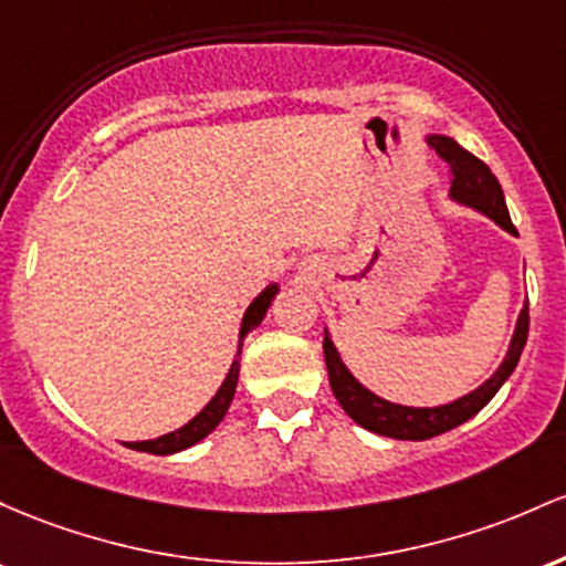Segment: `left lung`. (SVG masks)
Segmentation results:
<instances>
[{"instance_id":"obj_1","label":"left lung","mask_w":566,"mask_h":566,"mask_svg":"<svg viewBox=\"0 0 566 566\" xmlns=\"http://www.w3.org/2000/svg\"><path fill=\"white\" fill-rule=\"evenodd\" d=\"M428 144L433 146L436 155L449 165V200L457 202V206H465L484 213L486 219H492L494 224L503 227L505 232L518 234L511 221V213H507L503 187L494 179L492 170H489L479 157L471 155V151L462 149L454 138L441 136V133H428ZM526 332H530V302H524L522 313H518L511 345H507V353L503 364L497 366V371H494L484 385L475 387L473 392L441 406H406L379 398L377 392H371L364 382H358V379L353 377V371L345 366L339 350H336L328 328L326 339H323V355H326L328 382H332L336 401H339L342 409L347 411L350 420H355L360 428L371 430V433L377 436L398 438V441H424V438L441 436L447 433V430L457 428V424L468 422L492 401L494 392L507 382V377H511L513 368H516L518 358H522Z\"/></svg>"}]
</instances>
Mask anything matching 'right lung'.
<instances>
[{
	"label": "right lung",
	"mask_w": 566,
	"mask_h": 566,
	"mask_svg": "<svg viewBox=\"0 0 566 566\" xmlns=\"http://www.w3.org/2000/svg\"><path fill=\"white\" fill-rule=\"evenodd\" d=\"M281 291V285L277 283H270L262 294L256 296L249 304V310H245L243 321H240V334H238V353H234V360L230 366V371H227L224 382H221L219 390H216V396L208 401L198 415L192 417L187 424H181L179 430H174V433H165L160 438H149V441H130L125 443V447L136 449V452H149V454H176V452H184V449L195 447V443H200L202 438L211 436L216 428H219V422L224 420L227 409H230L232 398H234V387H238V377H240V353H243V339L249 336V332L259 326V323L264 321L266 310H270L272 300H275V294Z\"/></svg>",
	"instance_id": "1"
}]
</instances>
